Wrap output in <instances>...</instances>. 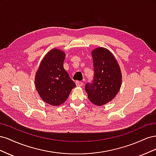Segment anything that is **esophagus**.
I'll return each instance as SVG.
<instances>
[{"instance_id":"esophagus-1","label":"esophagus","mask_w":156,"mask_h":156,"mask_svg":"<svg viewBox=\"0 0 156 156\" xmlns=\"http://www.w3.org/2000/svg\"><path fill=\"white\" fill-rule=\"evenodd\" d=\"M75 84H76V85L77 87H82V86H83V84H84V83L81 81H76V82H75Z\"/></svg>"}]
</instances>
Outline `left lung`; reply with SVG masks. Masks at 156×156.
Returning a JSON list of instances; mask_svg holds the SVG:
<instances>
[{
    "label": "left lung",
    "mask_w": 156,
    "mask_h": 156,
    "mask_svg": "<svg viewBox=\"0 0 156 156\" xmlns=\"http://www.w3.org/2000/svg\"><path fill=\"white\" fill-rule=\"evenodd\" d=\"M94 77L85 85L88 98L94 105L101 106L111 101L119 92L122 73L115 56L105 48H99L92 52Z\"/></svg>",
    "instance_id": "left-lung-1"
}]
</instances>
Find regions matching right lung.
Returning a JSON list of instances; mask_svg holds the SVG:
<instances>
[{"instance_id": "obj_1", "label": "right lung", "mask_w": 156, "mask_h": 156, "mask_svg": "<svg viewBox=\"0 0 156 156\" xmlns=\"http://www.w3.org/2000/svg\"><path fill=\"white\" fill-rule=\"evenodd\" d=\"M65 53L56 49L48 52L40 63L35 77V87L41 98L58 106L67 100L76 84L64 68Z\"/></svg>"}]
</instances>
